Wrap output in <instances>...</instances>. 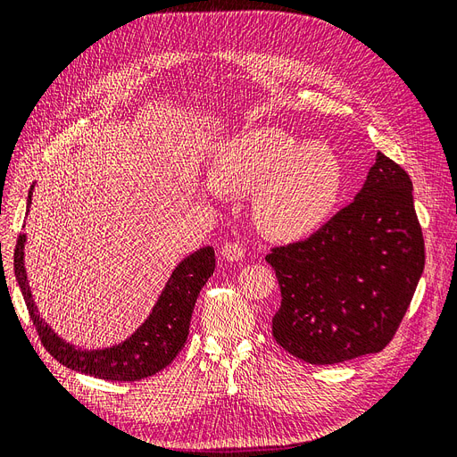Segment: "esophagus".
<instances>
[{"mask_svg": "<svg viewBox=\"0 0 457 457\" xmlns=\"http://www.w3.org/2000/svg\"><path fill=\"white\" fill-rule=\"evenodd\" d=\"M220 255H223L227 261H242L244 259V247L238 242H227L220 250Z\"/></svg>", "mask_w": 457, "mask_h": 457, "instance_id": "obj_1", "label": "esophagus"}]
</instances>
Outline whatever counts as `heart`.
Listing matches in <instances>:
<instances>
[{"instance_id":"1","label":"heart","mask_w":457,"mask_h":457,"mask_svg":"<svg viewBox=\"0 0 457 457\" xmlns=\"http://www.w3.org/2000/svg\"><path fill=\"white\" fill-rule=\"evenodd\" d=\"M210 181L223 195L255 192L257 225L289 240L312 232L336 210L345 168L328 143H305L278 126H259L215 146Z\"/></svg>"}]
</instances>
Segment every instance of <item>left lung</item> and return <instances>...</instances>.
I'll return each instance as SVG.
<instances>
[{
  "label": "left lung",
  "instance_id": "obj_1",
  "mask_svg": "<svg viewBox=\"0 0 457 457\" xmlns=\"http://www.w3.org/2000/svg\"><path fill=\"white\" fill-rule=\"evenodd\" d=\"M411 181L378 152L354 200L312 237L274 247L276 343L309 364L379 353L403 322L425 269Z\"/></svg>",
  "mask_w": 457,
  "mask_h": 457
}]
</instances>
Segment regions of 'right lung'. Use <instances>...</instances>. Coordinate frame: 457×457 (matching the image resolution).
Instances as JSON below:
<instances>
[{
    "mask_svg": "<svg viewBox=\"0 0 457 457\" xmlns=\"http://www.w3.org/2000/svg\"><path fill=\"white\" fill-rule=\"evenodd\" d=\"M32 190L34 185L29 190L26 212H30ZM24 245L26 234H19L12 265H15L17 282L44 347L62 366L106 381L145 379L173 362V358L187 343L190 318L200 289L215 270V252L212 245L200 247L195 253L187 255L173 269L146 320L126 341L106 349L89 351L61 339L39 316L29 276H26Z\"/></svg>",
    "mask_w": 457,
    "mask_h": 457,
    "instance_id": "obj_1",
    "label": "right lung"
}]
</instances>
